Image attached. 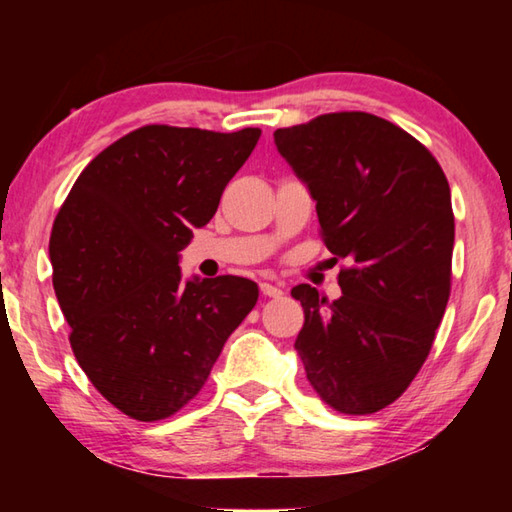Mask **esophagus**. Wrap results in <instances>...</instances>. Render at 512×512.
I'll return each instance as SVG.
<instances>
[{
	"mask_svg": "<svg viewBox=\"0 0 512 512\" xmlns=\"http://www.w3.org/2000/svg\"><path fill=\"white\" fill-rule=\"evenodd\" d=\"M259 291H262L264 296H268V298H280L282 296V289L275 287V284H271V282L259 284Z\"/></svg>",
	"mask_w": 512,
	"mask_h": 512,
	"instance_id": "obj_1",
	"label": "esophagus"
}]
</instances>
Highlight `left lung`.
Returning a JSON list of instances; mask_svg holds the SVG:
<instances>
[{
  "label": "left lung",
  "instance_id": "obj_1",
  "mask_svg": "<svg viewBox=\"0 0 512 512\" xmlns=\"http://www.w3.org/2000/svg\"><path fill=\"white\" fill-rule=\"evenodd\" d=\"M275 146L316 201L329 253L345 259L341 298L298 284L296 350L332 409L366 415L400 397L436 339L452 287L454 212L436 158L368 112L277 128Z\"/></svg>",
  "mask_w": 512,
  "mask_h": 512
}]
</instances>
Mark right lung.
Returning a JSON list of instances; mask_svg holds the SVG:
<instances>
[{
	"label": "right lung",
	"instance_id": "1",
	"mask_svg": "<svg viewBox=\"0 0 512 512\" xmlns=\"http://www.w3.org/2000/svg\"><path fill=\"white\" fill-rule=\"evenodd\" d=\"M259 135L142 126L81 171L56 216L49 259L74 357L135 420L169 418L194 400L255 307L253 280L183 282L178 262Z\"/></svg>",
	"mask_w": 512,
	"mask_h": 512
}]
</instances>
